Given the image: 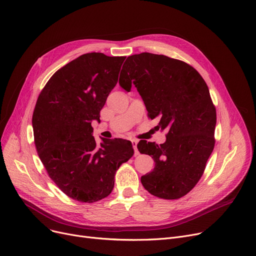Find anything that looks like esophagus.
<instances>
[{
    "mask_svg": "<svg viewBox=\"0 0 256 256\" xmlns=\"http://www.w3.org/2000/svg\"><path fill=\"white\" fill-rule=\"evenodd\" d=\"M132 148H134V150H135V156H137L139 152H138V150H137V144H138V141L132 139Z\"/></svg>",
    "mask_w": 256,
    "mask_h": 256,
    "instance_id": "1",
    "label": "esophagus"
}]
</instances>
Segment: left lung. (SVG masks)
I'll use <instances>...</instances> for the list:
<instances>
[{
    "instance_id": "1",
    "label": "left lung",
    "mask_w": 256,
    "mask_h": 256,
    "mask_svg": "<svg viewBox=\"0 0 256 256\" xmlns=\"http://www.w3.org/2000/svg\"><path fill=\"white\" fill-rule=\"evenodd\" d=\"M119 84L128 92L135 84L148 118H158L157 128L168 130L160 146L137 144L154 162L141 176L143 187L160 198L184 196L201 179L216 143V110L203 77L185 62L143 52L126 58Z\"/></svg>"
}]
</instances>
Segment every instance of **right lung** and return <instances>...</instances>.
<instances>
[{
	"label": "right lung",
	"mask_w": 256,
	"mask_h": 256,
	"mask_svg": "<svg viewBox=\"0 0 256 256\" xmlns=\"http://www.w3.org/2000/svg\"><path fill=\"white\" fill-rule=\"evenodd\" d=\"M124 60L82 54L55 72L38 97L32 126L38 157L52 181L75 201L106 198L120 165L134 154L128 140L102 139L97 144L92 136V120L100 121Z\"/></svg>",
	"instance_id": "right-lung-1"
}]
</instances>
